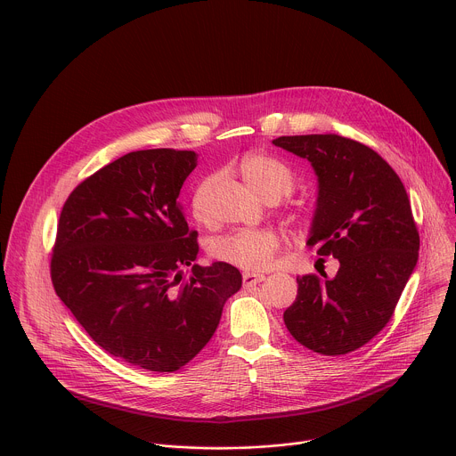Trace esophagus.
Segmentation results:
<instances>
[{
    "mask_svg": "<svg viewBox=\"0 0 456 456\" xmlns=\"http://www.w3.org/2000/svg\"><path fill=\"white\" fill-rule=\"evenodd\" d=\"M265 280L264 274H254V273H245L243 274V287L245 289H250V287H256L257 283H262Z\"/></svg>",
    "mask_w": 456,
    "mask_h": 456,
    "instance_id": "34e87169",
    "label": "esophagus"
}]
</instances>
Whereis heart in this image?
Listing matches in <instances>:
<instances>
[{
    "label": "heart",
    "instance_id": "b5f03b06",
    "mask_svg": "<svg viewBox=\"0 0 456 456\" xmlns=\"http://www.w3.org/2000/svg\"><path fill=\"white\" fill-rule=\"evenodd\" d=\"M241 173L245 182L257 192H276L280 197L289 194L296 185L294 171L280 159L256 153L243 160ZM194 213L200 215L194 202ZM280 248V238L265 229H243L216 238L211 243L213 257L241 271L267 269Z\"/></svg>",
    "mask_w": 456,
    "mask_h": 456
}]
</instances>
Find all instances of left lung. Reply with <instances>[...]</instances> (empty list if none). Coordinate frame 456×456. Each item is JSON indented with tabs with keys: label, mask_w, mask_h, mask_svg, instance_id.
I'll list each match as a JSON object with an SVG mask.
<instances>
[{
	"label": "left lung",
	"mask_w": 456,
	"mask_h": 456,
	"mask_svg": "<svg viewBox=\"0 0 456 456\" xmlns=\"http://www.w3.org/2000/svg\"><path fill=\"white\" fill-rule=\"evenodd\" d=\"M317 175V202L306 245L334 256L339 271L297 278L283 321L292 338L322 355H345L392 319L417 265L420 238L404 183L379 153L341 135L273 141Z\"/></svg>",
	"instance_id": "obj_1"
}]
</instances>
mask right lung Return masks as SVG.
Instances as JSON below:
<instances>
[{
	"label": "right lung",
	"instance_id": "obj_1",
	"mask_svg": "<svg viewBox=\"0 0 456 456\" xmlns=\"http://www.w3.org/2000/svg\"><path fill=\"white\" fill-rule=\"evenodd\" d=\"M197 164L194 151L127 153L83 180L57 224L55 294L102 350L150 371H176L197 355L241 287L229 264L194 265L199 232L178 194Z\"/></svg>",
	"mask_w": 456,
	"mask_h": 456
}]
</instances>
